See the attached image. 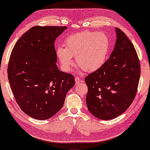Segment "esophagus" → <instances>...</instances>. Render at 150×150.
I'll list each match as a JSON object with an SVG mask.
<instances>
[{
	"label": "esophagus",
	"mask_w": 150,
	"mask_h": 150,
	"mask_svg": "<svg viewBox=\"0 0 150 150\" xmlns=\"http://www.w3.org/2000/svg\"><path fill=\"white\" fill-rule=\"evenodd\" d=\"M75 82H76V84H79V83L82 82V80L80 79V77L76 76L75 77Z\"/></svg>",
	"instance_id": "1"
}]
</instances>
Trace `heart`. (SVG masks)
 Segmentation results:
<instances>
[{"label":"heart","instance_id":"1","mask_svg":"<svg viewBox=\"0 0 150 150\" xmlns=\"http://www.w3.org/2000/svg\"><path fill=\"white\" fill-rule=\"evenodd\" d=\"M64 48L56 49L62 69L69 72L75 56L76 64L88 72L99 69L104 65L108 54L110 42L104 33L84 31L72 34L65 39Z\"/></svg>","mask_w":150,"mask_h":150}]
</instances>
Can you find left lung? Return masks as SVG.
<instances>
[{
  "label": "left lung",
  "mask_w": 150,
  "mask_h": 150,
  "mask_svg": "<svg viewBox=\"0 0 150 150\" xmlns=\"http://www.w3.org/2000/svg\"><path fill=\"white\" fill-rule=\"evenodd\" d=\"M116 32V45L108 60L85 78L88 109L103 120L114 119L128 108L140 76V63L133 44L120 28Z\"/></svg>",
  "instance_id": "1"
}]
</instances>
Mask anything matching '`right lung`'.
Wrapping results in <instances>:
<instances>
[{"label": "right lung", "mask_w": 150, "mask_h": 150, "mask_svg": "<svg viewBox=\"0 0 150 150\" xmlns=\"http://www.w3.org/2000/svg\"><path fill=\"white\" fill-rule=\"evenodd\" d=\"M66 28L32 27L12 50L7 70L10 86L20 108L34 119L47 120L55 115L75 84L74 76L56 64L55 40Z\"/></svg>", "instance_id": "add662e5"}]
</instances>
